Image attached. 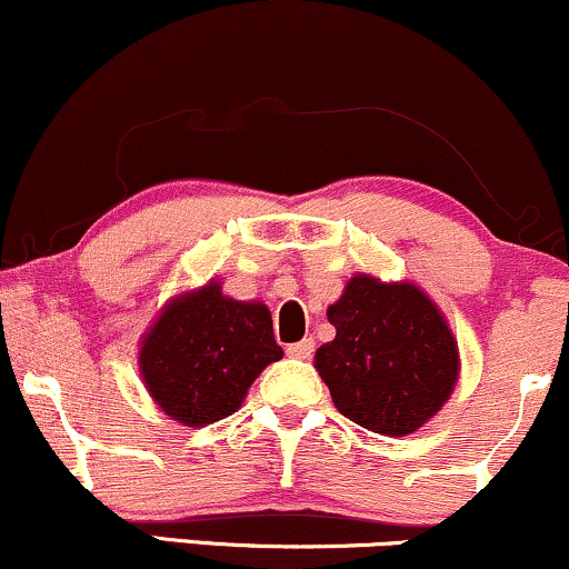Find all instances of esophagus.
I'll use <instances>...</instances> for the list:
<instances>
[{"mask_svg":"<svg viewBox=\"0 0 569 569\" xmlns=\"http://www.w3.org/2000/svg\"><path fill=\"white\" fill-rule=\"evenodd\" d=\"M311 353H313V340L311 338H303L300 343L287 346V357H292V359H309Z\"/></svg>","mask_w":569,"mask_h":569,"instance_id":"1","label":"esophagus"}]
</instances>
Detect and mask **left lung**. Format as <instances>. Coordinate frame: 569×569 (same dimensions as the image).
<instances>
[{
  "instance_id": "obj_1",
  "label": "left lung",
  "mask_w": 569,
  "mask_h": 569,
  "mask_svg": "<svg viewBox=\"0 0 569 569\" xmlns=\"http://www.w3.org/2000/svg\"><path fill=\"white\" fill-rule=\"evenodd\" d=\"M336 338L313 367L332 405L362 429L407 437L442 410L460 376V351L447 317L412 282L353 273L327 309Z\"/></svg>"
}]
</instances>
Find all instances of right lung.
I'll list each match as a JSON object with an SVG mask.
<instances>
[{
	"mask_svg": "<svg viewBox=\"0 0 569 569\" xmlns=\"http://www.w3.org/2000/svg\"><path fill=\"white\" fill-rule=\"evenodd\" d=\"M263 300H237L220 279L172 296L140 338L138 370L153 405L176 423L233 416L252 380L282 359Z\"/></svg>",
	"mask_w": 569,
	"mask_h": 569,
	"instance_id": "obj_1",
	"label": "right lung"
}]
</instances>
